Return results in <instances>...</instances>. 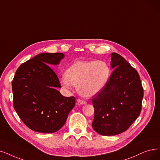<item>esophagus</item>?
<instances>
[{"mask_svg":"<svg viewBox=\"0 0 160 160\" xmlns=\"http://www.w3.org/2000/svg\"><path fill=\"white\" fill-rule=\"evenodd\" d=\"M77 102H78V104H86V102L83 100H81V99H78L77 100Z\"/></svg>","mask_w":160,"mask_h":160,"instance_id":"34e87169","label":"esophagus"}]
</instances>
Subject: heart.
<instances>
[{
    "label": "heart",
    "mask_w": 160,
    "mask_h": 160,
    "mask_svg": "<svg viewBox=\"0 0 160 160\" xmlns=\"http://www.w3.org/2000/svg\"><path fill=\"white\" fill-rule=\"evenodd\" d=\"M110 76V67L105 61H78L67 69L60 82L66 88L77 87L82 97L91 98L104 90Z\"/></svg>",
    "instance_id": "obj_1"
}]
</instances>
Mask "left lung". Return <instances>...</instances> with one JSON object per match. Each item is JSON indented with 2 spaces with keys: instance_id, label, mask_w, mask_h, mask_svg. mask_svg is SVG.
Listing matches in <instances>:
<instances>
[{
  "instance_id": "8db88e82",
  "label": "left lung",
  "mask_w": 160,
  "mask_h": 160,
  "mask_svg": "<svg viewBox=\"0 0 160 160\" xmlns=\"http://www.w3.org/2000/svg\"><path fill=\"white\" fill-rule=\"evenodd\" d=\"M111 68L114 70L106 87L92 99V128L104 136L128 129L141 112L144 95L138 72L124 58L112 53Z\"/></svg>"
}]
</instances>
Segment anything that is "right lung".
I'll return each instance as SVG.
<instances>
[{"instance_id":"add662e5","label":"right lung","mask_w":160,"mask_h":160,"mask_svg":"<svg viewBox=\"0 0 160 160\" xmlns=\"http://www.w3.org/2000/svg\"><path fill=\"white\" fill-rule=\"evenodd\" d=\"M63 53H41L18 68L13 81L14 108L29 129L42 133L54 132L65 124L75 104L74 97H65L50 65H58Z\"/></svg>"}]
</instances>
